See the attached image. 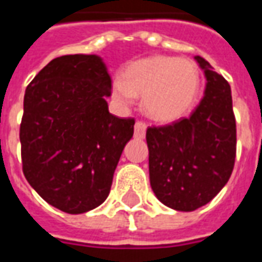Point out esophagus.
<instances>
[{
  "label": "esophagus",
  "instance_id": "esophagus-1",
  "mask_svg": "<svg viewBox=\"0 0 262 262\" xmlns=\"http://www.w3.org/2000/svg\"><path fill=\"white\" fill-rule=\"evenodd\" d=\"M146 129H147L146 123H143V122H136V125H135V137H137V139H143V137L146 136Z\"/></svg>",
  "mask_w": 262,
  "mask_h": 262
}]
</instances>
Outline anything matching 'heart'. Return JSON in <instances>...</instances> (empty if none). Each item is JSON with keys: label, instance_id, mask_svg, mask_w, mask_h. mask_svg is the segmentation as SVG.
<instances>
[{"label": "heart", "instance_id": "1", "mask_svg": "<svg viewBox=\"0 0 262 262\" xmlns=\"http://www.w3.org/2000/svg\"><path fill=\"white\" fill-rule=\"evenodd\" d=\"M199 74L192 61L171 56H150L127 66L123 77L112 81V95L132 105L143 95V109L154 120L174 122L192 108Z\"/></svg>", "mask_w": 262, "mask_h": 262}]
</instances>
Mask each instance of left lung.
<instances>
[{
	"label": "left lung",
	"mask_w": 262,
	"mask_h": 262,
	"mask_svg": "<svg viewBox=\"0 0 262 262\" xmlns=\"http://www.w3.org/2000/svg\"><path fill=\"white\" fill-rule=\"evenodd\" d=\"M206 86L189 118L148 127L150 185L165 206L192 212L213 199L231 176L236 159V119L229 82L201 56Z\"/></svg>",
	"instance_id": "obj_1"
}]
</instances>
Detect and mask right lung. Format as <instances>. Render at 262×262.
<instances>
[{
    "mask_svg": "<svg viewBox=\"0 0 262 262\" xmlns=\"http://www.w3.org/2000/svg\"><path fill=\"white\" fill-rule=\"evenodd\" d=\"M111 77L97 54L53 59L28 85L20 123L22 167L40 196L66 213L108 198L135 119L109 114Z\"/></svg>",
    "mask_w": 262,
    "mask_h": 262,
    "instance_id": "right-lung-1",
    "label": "right lung"
}]
</instances>
